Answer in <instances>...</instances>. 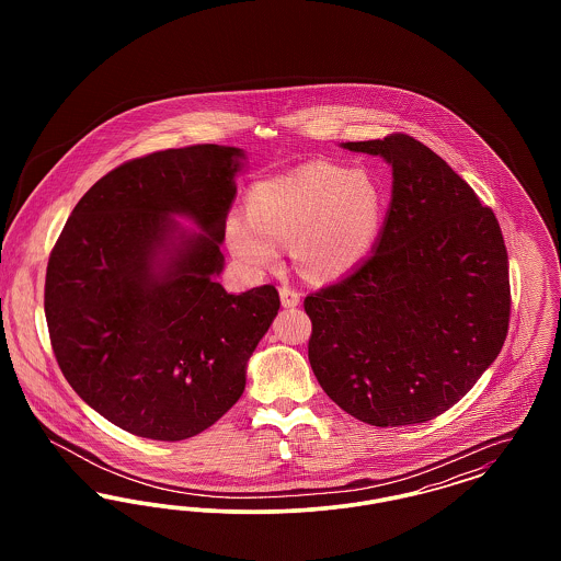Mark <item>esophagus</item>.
Returning a JSON list of instances; mask_svg holds the SVG:
<instances>
[{"mask_svg": "<svg viewBox=\"0 0 561 561\" xmlns=\"http://www.w3.org/2000/svg\"><path fill=\"white\" fill-rule=\"evenodd\" d=\"M279 296H282V305L284 307H298L300 305V293L294 290L290 286H282L279 288Z\"/></svg>", "mask_w": 561, "mask_h": 561, "instance_id": "obj_1", "label": "esophagus"}]
</instances>
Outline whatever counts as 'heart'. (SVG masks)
Returning a JSON list of instances; mask_svg holds the SVG:
<instances>
[{"label":"heart","mask_w":561,"mask_h":561,"mask_svg":"<svg viewBox=\"0 0 561 561\" xmlns=\"http://www.w3.org/2000/svg\"><path fill=\"white\" fill-rule=\"evenodd\" d=\"M248 216L233 214L227 241L250 268L273 267L282 245L294 241V259L311 277H339L370 252L382 191L370 172L309 161L265 179L248 191Z\"/></svg>","instance_id":"heart-1"}]
</instances>
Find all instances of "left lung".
Masks as SVG:
<instances>
[{
	"instance_id": "1",
	"label": "left lung",
	"mask_w": 561,
	"mask_h": 561,
	"mask_svg": "<svg viewBox=\"0 0 561 561\" xmlns=\"http://www.w3.org/2000/svg\"><path fill=\"white\" fill-rule=\"evenodd\" d=\"M393 168L373 254L305 298L309 362L328 398L374 427L450 410L505 345L508 256L499 220L453 168L408 134L343 142Z\"/></svg>"
}]
</instances>
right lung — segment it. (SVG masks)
<instances>
[{"label": "right lung", "mask_w": 561, "mask_h": 561, "mask_svg": "<svg viewBox=\"0 0 561 561\" xmlns=\"http://www.w3.org/2000/svg\"><path fill=\"white\" fill-rule=\"evenodd\" d=\"M241 160L236 147L193 145L126 161L88 188L54 243L44 309L56 362L81 400L138 437L213 427L277 316L275 286L229 294L216 282Z\"/></svg>", "instance_id": "obj_1"}]
</instances>
